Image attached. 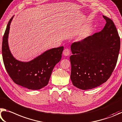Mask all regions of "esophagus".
Wrapping results in <instances>:
<instances>
[{
    "mask_svg": "<svg viewBox=\"0 0 122 122\" xmlns=\"http://www.w3.org/2000/svg\"><path fill=\"white\" fill-rule=\"evenodd\" d=\"M70 54V49L68 48H66L64 49V50L63 51V55L65 56H68Z\"/></svg>",
    "mask_w": 122,
    "mask_h": 122,
    "instance_id": "34e87169",
    "label": "esophagus"
}]
</instances>
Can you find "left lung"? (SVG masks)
<instances>
[{"instance_id":"8db88e82","label":"left lung","mask_w":122,"mask_h":122,"mask_svg":"<svg viewBox=\"0 0 122 122\" xmlns=\"http://www.w3.org/2000/svg\"><path fill=\"white\" fill-rule=\"evenodd\" d=\"M103 17L106 23L101 31L71 46V79L74 86L82 90L106 82L117 61L120 38L113 21Z\"/></svg>"}]
</instances>
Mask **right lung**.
<instances>
[{
    "instance_id": "add662e5",
    "label": "right lung",
    "mask_w": 122,
    "mask_h": 122,
    "mask_svg": "<svg viewBox=\"0 0 122 122\" xmlns=\"http://www.w3.org/2000/svg\"><path fill=\"white\" fill-rule=\"evenodd\" d=\"M13 17L8 22L3 38L2 55L5 69L16 84L31 90L41 89L48 84L53 68L61 58L64 46L49 49L27 62L16 59L10 52L8 43Z\"/></svg>"
}]
</instances>
